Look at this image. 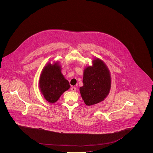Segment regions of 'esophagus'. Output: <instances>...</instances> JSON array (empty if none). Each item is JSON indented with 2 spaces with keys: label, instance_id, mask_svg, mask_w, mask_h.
<instances>
[{
  "label": "esophagus",
  "instance_id": "34e87169",
  "mask_svg": "<svg viewBox=\"0 0 153 153\" xmlns=\"http://www.w3.org/2000/svg\"><path fill=\"white\" fill-rule=\"evenodd\" d=\"M71 91H73V92H75L76 91V88L74 87L71 88Z\"/></svg>",
  "mask_w": 153,
  "mask_h": 153
}]
</instances>
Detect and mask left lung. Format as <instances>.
<instances>
[{
    "mask_svg": "<svg viewBox=\"0 0 153 153\" xmlns=\"http://www.w3.org/2000/svg\"><path fill=\"white\" fill-rule=\"evenodd\" d=\"M83 86L80 88V94L84 102L92 105L104 100L109 94L111 76L109 71L102 60L97 58L93 66L84 71Z\"/></svg>",
    "mask_w": 153,
    "mask_h": 153,
    "instance_id": "obj_1",
    "label": "left lung"
}]
</instances>
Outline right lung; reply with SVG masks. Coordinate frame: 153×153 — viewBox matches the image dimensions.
<instances>
[{"label": "right lung", "mask_w": 153, "mask_h": 153, "mask_svg": "<svg viewBox=\"0 0 153 153\" xmlns=\"http://www.w3.org/2000/svg\"><path fill=\"white\" fill-rule=\"evenodd\" d=\"M39 88L45 99L53 103L70 88V85L61 72L59 66L57 64L54 65L48 64L41 75Z\"/></svg>", "instance_id": "add662e5"}]
</instances>
